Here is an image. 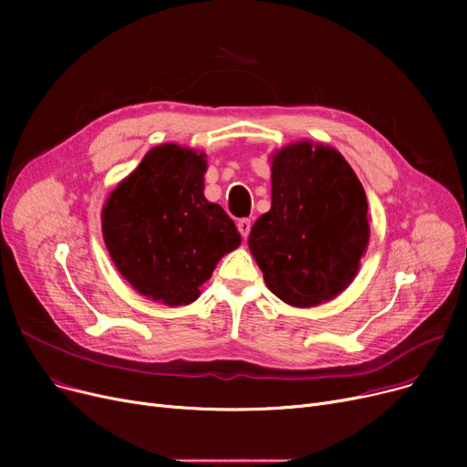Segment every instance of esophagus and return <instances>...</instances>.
<instances>
[{"mask_svg": "<svg viewBox=\"0 0 467 467\" xmlns=\"http://www.w3.org/2000/svg\"><path fill=\"white\" fill-rule=\"evenodd\" d=\"M236 227H238V233L244 236V238H248V234H250V231H252V221L250 219H238V223H236Z\"/></svg>", "mask_w": 467, "mask_h": 467, "instance_id": "esophagus-1", "label": "esophagus"}]
</instances>
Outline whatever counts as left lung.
Instances as JSON below:
<instances>
[{
  "label": "left lung",
  "mask_w": 467,
  "mask_h": 467,
  "mask_svg": "<svg viewBox=\"0 0 467 467\" xmlns=\"http://www.w3.org/2000/svg\"><path fill=\"white\" fill-rule=\"evenodd\" d=\"M369 242L363 185L338 151L310 141L273 157V206L248 238L265 284L293 306L347 289Z\"/></svg>",
  "instance_id": "obj_1"
}]
</instances>
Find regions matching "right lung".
<instances>
[{"label":"right lung","instance_id":"right-lung-1","mask_svg":"<svg viewBox=\"0 0 467 467\" xmlns=\"http://www.w3.org/2000/svg\"><path fill=\"white\" fill-rule=\"evenodd\" d=\"M204 155L164 143L147 153L102 210V233L119 273L168 306L201 296L215 263L238 248L234 221L204 196Z\"/></svg>","mask_w":467,"mask_h":467}]
</instances>
